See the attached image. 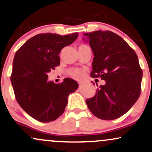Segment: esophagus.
Returning a JSON list of instances; mask_svg holds the SVG:
<instances>
[{
    "label": "esophagus",
    "mask_w": 152,
    "mask_h": 152,
    "mask_svg": "<svg viewBox=\"0 0 152 152\" xmlns=\"http://www.w3.org/2000/svg\"><path fill=\"white\" fill-rule=\"evenodd\" d=\"M83 82H80V83H79V85H80V87H82V86H83Z\"/></svg>",
    "instance_id": "esophagus-1"
}]
</instances>
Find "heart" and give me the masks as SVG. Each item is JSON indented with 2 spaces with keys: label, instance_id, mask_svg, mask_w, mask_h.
I'll use <instances>...</instances> for the list:
<instances>
[{
  "label": "heart",
  "instance_id": "1",
  "mask_svg": "<svg viewBox=\"0 0 152 152\" xmlns=\"http://www.w3.org/2000/svg\"><path fill=\"white\" fill-rule=\"evenodd\" d=\"M69 75H70L71 76L74 77L78 78L83 75V71L80 70L79 69H72V70H71L70 72H69Z\"/></svg>",
  "mask_w": 152,
  "mask_h": 152
}]
</instances>
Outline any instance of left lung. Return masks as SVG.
Wrapping results in <instances>:
<instances>
[{
  "label": "left lung",
  "mask_w": 152,
  "mask_h": 152,
  "mask_svg": "<svg viewBox=\"0 0 152 152\" xmlns=\"http://www.w3.org/2000/svg\"><path fill=\"white\" fill-rule=\"evenodd\" d=\"M84 35L94 56L90 75L105 80V85L97 88L86 104L98 118H119L129 111L140 95L143 73L138 57L126 41L113 32L97 30Z\"/></svg>",
  "instance_id": "8db88e82"
}]
</instances>
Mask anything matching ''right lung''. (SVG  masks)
<instances>
[{
    "label": "right lung",
    "instance_id": "add662e5",
    "mask_svg": "<svg viewBox=\"0 0 152 152\" xmlns=\"http://www.w3.org/2000/svg\"><path fill=\"white\" fill-rule=\"evenodd\" d=\"M77 36L78 33L38 34L15 53L10 76L15 99L27 114L39 122H50L61 116L69 94L77 89L78 83L70 78L60 84L48 81V73L60 65L61 50Z\"/></svg>",
    "mask_w": 152,
    "mask_h": 152
}]
</instances>
